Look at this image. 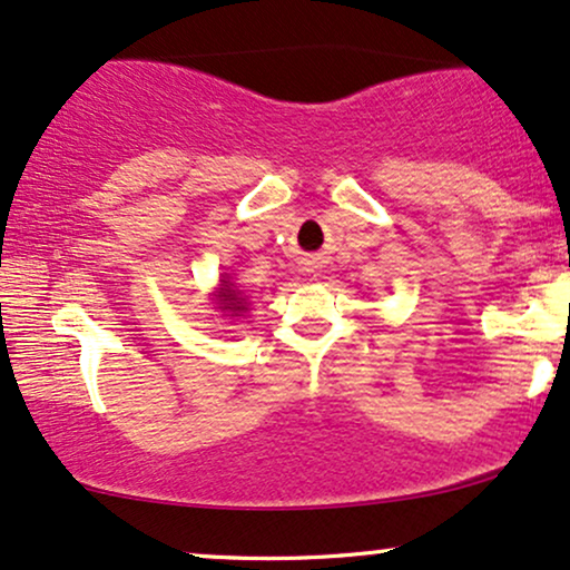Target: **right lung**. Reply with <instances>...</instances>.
Masks as SVG:
<instances>
[{
	"label": "right lung",
	"instance_id": "add662e5",
	"mask_svg": "<svg viewBox=\"0 0 570 570\" xmlns=\"http://www.w3.org/2000/svg\"><path fill=\"white\" fill-rule=\"evenodd\" d=\"M218 297H220L223 309H228V313H242V309H247V307H244V299L239 297V292H234L228 281H223V284H220Z\"/></svg>",
	"mask_w": 570,
	"mask_h": 570
}]
</instances>
